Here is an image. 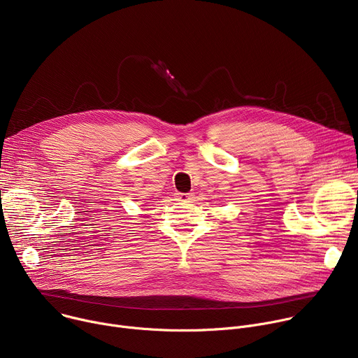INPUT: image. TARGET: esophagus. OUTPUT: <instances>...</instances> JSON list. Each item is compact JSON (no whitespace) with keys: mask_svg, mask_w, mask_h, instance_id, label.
Wrapping results in <instances>:
<instances>
[{"mask_svg":"<svg viewBox=\"0 0 358 358\" xmlns=\"http://www.w3.org/2000/svg\"><path fill=\"white\" fill-rule=\"evenodd\" d=\"M177 199L182 201V202H189L192 199V195L187 194V192H180V194H177Z\"/></svg>","mask_w":358,"mask_h":358,"instance_id":"34e87169","label":"esophagus"}]
</instances>
